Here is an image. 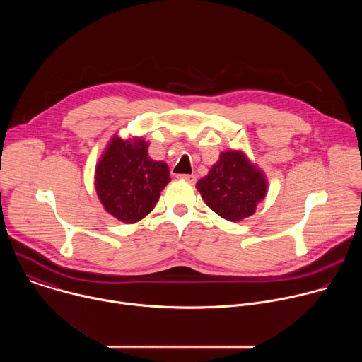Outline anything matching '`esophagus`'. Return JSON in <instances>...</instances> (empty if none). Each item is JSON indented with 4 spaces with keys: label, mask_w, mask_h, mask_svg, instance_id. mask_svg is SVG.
I'll use <instances>...</instances> for the list:
<instances>
[{
    "label": "esophagus",
    "mask_w": 362,
    "mask_h": 362,
    "mask_svg": "<svg viewBox=\"0 0 362 362\" xmlns=\"http://www.w3.org/2000/svg\"><path fill=\"white\" fill-rule=\"evenodd\" d=\"M177 177L185 180V182H187V183H190V185L196 183V176H193V175H179Z\"/></svg>",
    "instance_id": "34e87169"
}]
</instances>
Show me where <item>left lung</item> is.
<instances>
[{
	"label": "left lung",
	"instance_id": "obj_1",
	"mask_svg": "<svg viewBox=\"0 0 362 362\" xmlns=\"http://www.w3.org/2000/svg\"><path fill=\"white\" fill-rule=\"evenodd\" d=\"M202 199L221 218L239 222L255 214L267 196L265 175L239 150L222 151L208 176L196 183Z\"/></svg>",
	"mask_w": 362,
	"mask_h": 362
}]
</instances>
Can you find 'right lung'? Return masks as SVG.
<instances>
[{"mask_svg": "<svg viewBox=\"0 0 362 362\" xmlns=\"http://www.w3.org/2000/svg\"><path fill=\"white\" fill-rule=\"evenodd\" d=\"M147 147L141 137L115 136L95 166L94 186L101 204L124 223L148 215L170 182L168 165L151 160Z\"/></svg>", "mask_w": 362, "mask_h": 362, "instance_id": "obj_1", "label": "right lung"}]
</instances>
